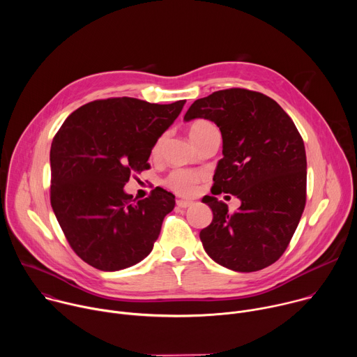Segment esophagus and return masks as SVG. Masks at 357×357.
<instances>
[{
    "label": "esophagus",
    "instance_id": "esophagus-1",
    "mask_svg": "<svg viewBox=\"0 0 357 357\" xmlns=\"http://www.w3.org/2000/svg\"><path fill=\"white\" fill-rule=\"evenodd\" d=\"M176 205H178L179 208H182V209H186V208H189V206L193 205V202L185 200V199H178V200H176Z\"/></svg>",
    "mask_w": 357,
    "mask_h": 357
}]
</instances>
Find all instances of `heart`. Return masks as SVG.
Returning a JSON list of instances; mask_svg holds the SVG:
<instances>
[{
  "instance_id": "obj_1",
  "label": "heart",
  "mask_w": 357,
  "mask_h": 357,
  "mask_svg": "<svg viewBox=\"0 0 357 357\" xmlns=\"http://www.w3.org/2000/svg\"><path fill=\"white\" fill-rule=\"evenodd\" d=\"M215 126L206 120H199L195 121L190 127H189V137L192 139V142L196 145L202 137L205 135L206 132H209L211 130H213ZM165 138H160L158 142L154 146V155H160V152L162 149ZM203 178V175L200 172H193V171H185V169H176L174 171L168 178H167V185L175 190L176 193L181 195H190L195 192V186L196 183Z\"/></svg>"
}]
</instances>
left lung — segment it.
I'll return each instance as SVG.
<instances>
[{"instance_id":"1","label":"left lung","mask_w":357,"mask_h":357,"mask_svg":"<svg viewBox=\"0 0 357 357\" xmlns=\"http://www.w3.org/2000/svg\"><path fill=\"white\" fill-rule=\"evenodd\" d=\"M213 121L223 158L213 195L230 193L241 205L233 215L216 196H205L213 220L199 234L218 264L240 273L263 270L288 247L307 199V154L291 117L268 96L227 89L196 100L183 121Z\"/></svg>"}]
</instances>
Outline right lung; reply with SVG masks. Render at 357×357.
Segmentation results:
<instances>
[{
  "label": "right lung",
  "mask_w": 357,
  "mask_h": 357,
  "mask_svg": "<svg viewBox=\"0 0 357 357\" xmlns=\"http://www.w3.org/2000/svg\"><path fill=\"white\" fill-rule=\"evenodd\" d=\"M183 105L97 100L73 112L55 135L50 203L70 247L91 267L120 271L152 251L175 196L155 188L137 200L124 185L148 168L152 148Z\"/></svg>",
  "instance_id": "right-lung-1"
}]
</instances>
